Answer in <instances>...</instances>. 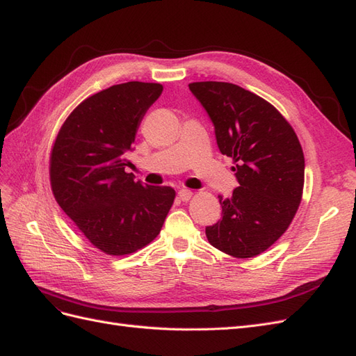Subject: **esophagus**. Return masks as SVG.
Here are the masks:
<instances>
[{"instance_id":"esophagus-1","label":"esophagus","mask_w":356,"mask_h":356,"mask_svg":"<svg viewBox=\"0 0 356 356\" xmlns=\"http://www.w3.org/2000/svg\"><path fill=\"white\" fill-rule=\"evenodd\" d=\"M191 196H193V193H191L190 190H187V188H181V190L178 191V197H179L182 202H188V200L191 199Z\"/></svg>"}]
</instances>
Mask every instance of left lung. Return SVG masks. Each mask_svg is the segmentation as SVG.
I'll return each mask as SVG.
<instances>
[{
    "mask_svg": "<svg viewBox=\"0 0 356 356\" xmlns=\"http://www.w3.org/2000/svg\"><path fill=\"white\" fill-rule=\"evenodd\" d=\"M188 88L207 110L220 152L233 159L239 187L218 196L222 218L207 227L217 250L236 258L264 252L288 229L305 186V154L294 129L272 104L224 81Z\"/></svg>",
    "mask_w": 356,
    "mask_h": 356,
    "instance_id": "1",
    "label": "left lung"
}]
</instances>
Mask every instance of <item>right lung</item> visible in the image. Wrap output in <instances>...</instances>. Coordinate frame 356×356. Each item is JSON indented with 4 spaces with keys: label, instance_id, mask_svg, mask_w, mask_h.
I'll use <instances>...</instances> for the list:
<instances>
[{
    "label": "right lung",
    "instance_id": "1",
    "mask_svg": "<svg viewBox=\"0 0 356 356\" xmlns=\"http://www.w3.org/2000/svg\"><path fill=\"white\" fill-rule=\"evenodd\" d=\"M161 92L159 83L129 81L89 96L68 115L51 148L53 196L86 239L108 255L153 242L175 199L172 187L144 186L124 170V153Z\"/></svg>",
    "mask_w": 356,
    "mask_h": 356
}]
</instances>
